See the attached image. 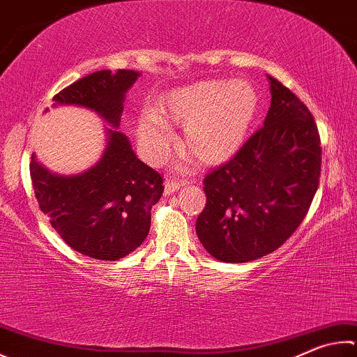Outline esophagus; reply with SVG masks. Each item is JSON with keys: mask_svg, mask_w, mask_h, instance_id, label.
I'll use <instances>...</instances> for the list:
<instances>
[{"mask_svg": "<svg viewBox=\"0 0 357 357\" xmlns=\"http://www.w3.org/2000/svg\"><path fill=\"white\" fill-rule=\"evenodd\" d=\"M184 185V181H173L167 179L165 181V193H173Z\"/></svg>", "mask_w": 357, "mask_h": 357, "instance_id": "obj_1", "label": "esophagus"}]
</instances>
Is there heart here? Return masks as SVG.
<instances>
[{
	"mask_svg": "<svg viewBox=\"0 0 357 357\" xmlns=\"http://www.w3.org/2000/svg\"><path fill=\"white\" fill-rule=\"evenodd\" d=\"M257 111V93L245 79H207L172 90L156 102L153 115L140 119L137 137L146 156L160 160L170 144L168 128L184 126L181 150L204 165L234 156Z\"/></svg>",
	"mask_w": 357,
	"mask_h": 357,
	"instance_id": "1",
	"label": "heart"
}]
</instances>
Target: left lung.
I'll use <instances>...</instances> for the list:
<instances>
[{"label": "left lung", "instance_id": "obj_1", "mask_svg": "<svg viewBox=\"0 0 357 357\" xmlns=\"http://www.w3.org/2000/svg\"><path fill=\"white\" fill-rule=\"evenodd\" d=\"M271 105L234 156L203 181L197 234L211 256L242 264L267 256L301 225L319 189L321 146L307 106L268 76Z\"/></svg>", "mask_w": 357, "mask_h": 357}]
</instances>
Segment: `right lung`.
Segmentation results:
<instances>
[{"label": "right lung", "mask_w": 357, "mask_h": 357, "mask_svg": "<svg viewBox=\"0 0 357 357\" xmlns=\"http://www.w3.org/2000/svg\"><path fill=\"white\" fill-rule=\"evenodd\" d=\"M134 70L95 71L53 96L56 105L93 109L112 125L102 158L87 172L57 176L31 158L32 187L40 211L63 242L100 261H119L139 248L151 226V207L164 192L162 174L135 158L120 132L125 93Z\"/></svg>", "instance_id": "obj_1"}]
</instances>
